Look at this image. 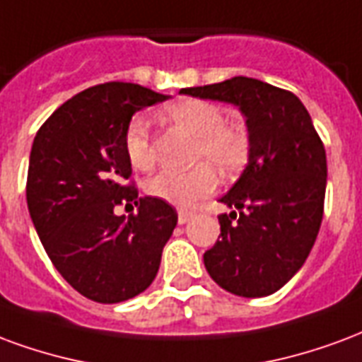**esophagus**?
<instances>
[{
    "mask_svg": "<svg viewBox=\"0 0 362 362\" xmlns=\"http://www.w3.org/2000/svg\"><path fill=\"white\" fill-rule=\"evenodd\" d=\"M192 216H194V214H192V212H189V210H179V212H177L179 223H187V221L191 220Z\"/></svg>",
    "mask_w": 362,
    "mask_h": 362,
    "instance_id": "34e87169",
    "label": "esophagus"
}]
</instances>
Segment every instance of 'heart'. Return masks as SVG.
<instances>
[{
    "instance_id": "heart-1",
    "label": "heart",
    "mask_w": 362,
    "mask_h": 362,
    "mask_svg": "<svg viewBox=\"0 0 362 362\" xmlns=\"http://www.w3.org/2000/svg\"><path fill=\"white\" fill-rule=\"evenodd\" d=\"M168 119L194 136L192 160L194 168L187 171H160L144 185L154 199L175 206H191L216 189L220 171L231 177L247 165L250 158L249 129L239 121H223V112L212 102L185 98L165 107ZM123 148L134 170L146 171L154 165L152 133L144 117L129 121L123 136Z\"/></svg>"
}]
</instances>
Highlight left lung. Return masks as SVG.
Instances as JSON below:
<instances>
[{"label": "left lung", "mask_w": 362, "mask_h": 362, "mask_svg": "<svg viewBox=\"0 0 362 362\" xmlns=\"http://www.w3.org/2000/svg\"><path fill=\"white\" fill-rule=\"evenodd\" d=\"M183 94L239 105L247 117L250 158L221 202L220 237L204 252L212 279L239 297H266L305 264L324 216L326 150L307 107L293 92L233 76Z\"/></svg>", "instance_id": "obj_1"}]
</instances>
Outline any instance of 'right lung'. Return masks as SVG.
Here are the masks:
<instances>
[{"label":"right lung","mask_w":362,"mask_h":362,"mask_svg":"<svg viewBox=\"0 0 362 362\" xmlns=\"http://www.w3.org/2000/svg\"><path fill=\"white\" fill-rule=\"evenodd\" d=\"M165 94L104 83L55 110L34 136L26 204L52 264L86 299L112 305L154 281L177 226L165 200L139 197L123 148L129 121ZM121 204L139 212L115 216Z\"/></svg>","instance_id":"1"}]
</instances>
